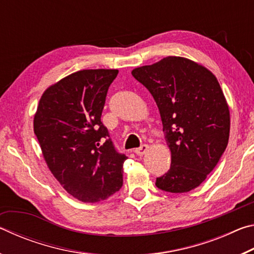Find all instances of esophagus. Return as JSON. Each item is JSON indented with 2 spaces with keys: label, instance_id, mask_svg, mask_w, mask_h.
Wrapping results in <instances>:
<instances>
[{
  "label": "esophagus",
  "instance_id": "1",
  "mask_svg": "<svg viewBox=\"0 0 254 254\" xmlns=\"http://www.w3.org/2000/svg\"><path fill=\"white\" fill-rule=\"evenodd\" d=\"M148 150H149V145L148 144H142L140 148H136L134 150V152L137 154V156H143V154L148 152Z\"/></svg>",
  "mask_w": 254,
  "mask_h": 254
}]
</instances>
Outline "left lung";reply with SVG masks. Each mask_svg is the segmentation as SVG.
<instances>
[{"label": "left lung", "instance_id": "1", "mask_svg": "<svg viewBox=\"0 0 254 254\" xmlns=\"http://www.w3.org/2000/svg\"><path fill=\"white\" fill-rule=\"evenodd\" d=\"M131 74L156 101L171 152L170 169L156 186L176 194L192 190L207 178L229 142L230 110L220 83L203 65L176 56Z\"/></svg>", "mask_w": 254, "mask_h": 254}]
</instances>
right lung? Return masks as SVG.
I'll return each mask as SVG.
<instances>
[{"label":"right lung","mask_w":254,"mask_h":254,"mask_svg":"<svg viewBox=\"0 0 254 254\" xmlns=\"http://www.w3.org/2000/svg\"><path fill=\"white\" fill-rule=\"evenodd\" d=\"M118 69H84L50 85L41 95L33 131L51 174L84 203L109 198L122 187L127 160L101 122Z\"/></svg>","instance_id":"1"}]
</instances>
